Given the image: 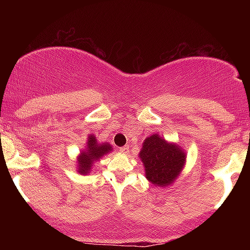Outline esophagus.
I'll use <instances>...</instances> for the list:
<instances>
[{
	"label": "esophagus",
	"instance_id": "1",
	"mask_svg": "<svg viewBox=\"0 0 250 250\" xmlns=\"http://www.w3.org/2000/svg\"><path fill=\"white\" fill-rule=\"evenodd\" d=\"M119 151H121V152H123V153H128V151H129V148H128V146H122V148L121 149H119Z\"/></svg>",
	"mask_w": 250,
	"mask_h": 250
}]
</instances>
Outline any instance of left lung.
<instances>
[{"label":"left lung","mask_w":250,"mask_h":250,"mask_svg":"<svg viewBox=\"0 0 250 250\" xmlns=\"http://www.w3.org/2000/svg\"><path fill=\"white\" fill-rule=\"evenodd\" d=\"M146 177L156 187H167L180 175L186 164V152L175 143L167 142L158 134L148 136L139 153Z\"/></svg>","instance_id":"1"}]
</instances>
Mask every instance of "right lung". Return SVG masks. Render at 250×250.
Returning a JSON list of instances; mask_svg holds the SVG:
<instances>
[{"mask_svg": "<svg viewBox=\"0 0 250 250\" xmlns=\"http://www.w3.org/2000/svg\"><path fill=\"white\" fill-rule=\"evenodd\" d=\"M110 151H112L111 146L109 143H98L95 136L88 135L87 142H86V149H84L83 151H81L80 156H78L77 162H78V172L82 175L90 173V170L93 166V164L107 155Z\"/></svg>", "mask_w": 250, "mask_h": 250, "instance_id": "right-lung-1", "label": "right lung"}]
</instances>
